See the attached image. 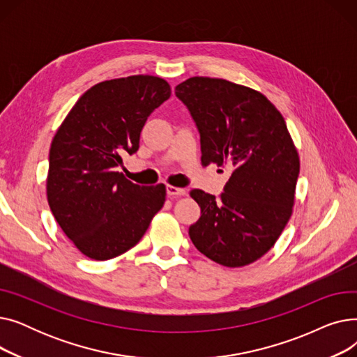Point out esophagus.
<instances>
[{
	"mask_svg": "<svg viewBox=\"0 0 357 357\" xmlns=\"http://www.w3.org/2000/svg\"><path fill=\"white\" fill-rule=\"evenodd\" d=\"M166 192H167V197H171V198H178V197H182L186 194L185 190L178 188V186H172V185L166 186Z\"/></svg>",
	"mask_w": 357,
	"mask_h": 357,
	"instance_id": "obj_1",
	"label": "esophagus"
}]
</instances>
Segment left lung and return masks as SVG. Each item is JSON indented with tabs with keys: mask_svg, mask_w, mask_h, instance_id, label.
I'll use <instances>...</instances> for the list:
<instances>
[{
	"mask_svg": "<svg viewBox=\"0 0 357 357\" xmlns=\"http://www.w3.org/2000/svg\"><path fill=\"white\" fill-rule=\"evenodd\" d=\"M201 136V163L231 166L224 192H190L201 217L194 246L227 268L268 253L292 215L299 156L287 123L264 93L226 79L192 77L175 88Z\"/></svg>",
	"mask_w": 357,
	"mask_h": 357,
	"instance_id": "1",
	"label": "left lung"
}]
</instances>
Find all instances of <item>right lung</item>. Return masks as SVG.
<instances>
[{
  "label": "right lung",
  "instance_id": "add662e5",
  "mask_svg": "<svg viewBox=\"0 0 357 357\" xmlns=\"http://www.w3.org/2000/svg\"><path fill=\"white\" fill-rule=\"evenodd\" d=\"M171 97L152 75L102 81L84 92L52 140L46 179L54 220L82 255L108 260L136 246L163 207V183L140 186L117 166L137 152L142 128Z\"/></svg>",
  "mask_w": 357,
  "mask_h": 357
}]
</instances>
